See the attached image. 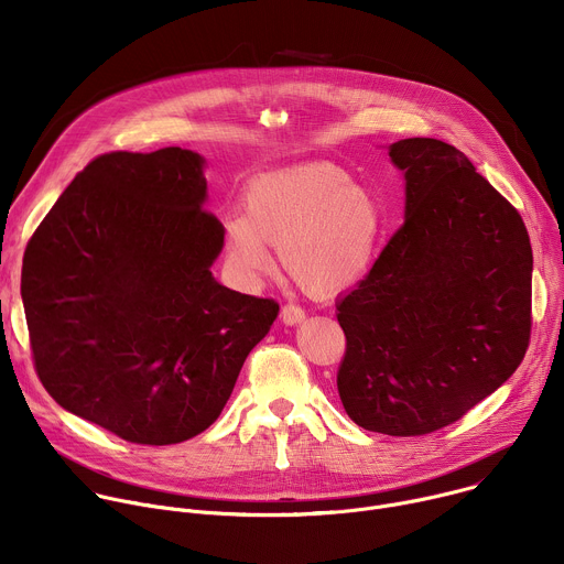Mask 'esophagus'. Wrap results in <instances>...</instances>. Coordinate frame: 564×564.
Masks as SVG:
<instances>
[{
  "instance_id": "1",
  "label": "esophagus",
  "mask_w": 564,
  "mask_h": 564,
  "mask_svg": "<svg viewBox=\"0 0 564 564\" xmlns=\"http://www.w3.org/2000/svg\"><path fill=\"white\" fill-rule=\"evenodd\" d=\"M281 318H283L285 326H296V324H301V321L305 318V310L301 305H296V303H285L281 307Z\"/></svg>"
}]
</instances>
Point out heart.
<instances>
[{
    "instance_id": "1",
    "label": "heart",
    "mask_w": 564,
    "mask_h": 564,
    "mask_svg": "<svg viewBox=\"0 0 564 564\" xmlns=\"http://www.w3.org/2000/svg\"><path fill=\"white\" fill-rule=\"evenodd\" d=\"M383 229L377 194L333 163H305L250 183L243 216L225 218L229 265L257 279L276 246L285 272L305 290L330 294L357 283L375 261Z\"/></svg>"
}]
</instances>
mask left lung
<instances>
[{
    "label": "left lung",
    "instance_id": "1",
    "mask_svg": "<svg viewBox=\"0 0 564 564\" xmlns=\"http://www.w3.org/2000/svg\"><path fill=\"white\" fill-rule=\"evenodd\" d=\"M388 155L406 218L337 301V388L357 426L413 437L457 422L524 359L533 254L518 209L459 149L406 138Z\"/></svg>",
    "mask_w": 564,
    "mask_h": 564
}]
</instances>
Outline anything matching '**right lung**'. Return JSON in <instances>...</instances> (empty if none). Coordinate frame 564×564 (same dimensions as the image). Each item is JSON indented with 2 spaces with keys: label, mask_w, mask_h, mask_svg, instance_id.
<instances>
[{
  "label": "right lung",
  "mask_w": 564,
  "mask_h": 564,
  "mask_svg": "<svg viewBox=\"0 0 564 564\" xmlns=\"http://www.w3.org/2000/svg\"><path fill=\"white\" fill-rule=\"evenodd\" d=\"M205 158L181 147L98 155L31 236L22 301L37 377L109 433L167 446L209 429L274 299L212 276L223 225L203 209Z\"/></svg>",
  "instance_id": "add662e5"
}]
</instances>
